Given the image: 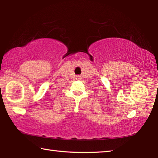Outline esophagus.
<instances>
[{"label": "esophagus", "mask_w": 158, "mask_h": 158, "mask_svg": "<svg viewBox=\"0 0 158 158\" xmlns=\"http://www.w3.org/2000/svg\"><path fill=\"white\" fill-rule=\"evenodd\" d=\"M81 79V77H80L79 76H77V79Z\"/></svg>", "instance_id": "obj_1"}]
</instances>
